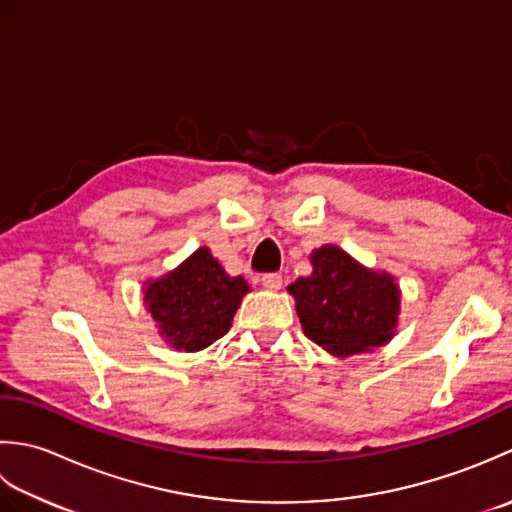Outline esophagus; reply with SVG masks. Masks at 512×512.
Returning <instances> with one entry per match:
<instances>
[{
	"mask_svg": "<svg viewBox=\"0 0 512 512\" xmlns=\"http://www.w3.org/2000/svg\"><path fill=\"white\" fill-rule=\"evenodd\" d=\"M263 287L269 289V291H278L280 287H283V276H280V274H265L263 276Z\"/></svg>",
	"mask_w": 512,
	"mask_h": 512,
	"instance_id": "obj_1",
	"label": "esophagus"
}]
</instances>
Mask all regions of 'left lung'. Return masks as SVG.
Masks as SVG:
<instances>
[{
    "label": "left lung",
    "instance_id": "1",
    "mask_svg": "<svg viewBox=\"0 0 512 512\" xmlns=\"http://www.w3.org/2000/svg\"><path fill=\"white\" fill-rule=\"evenodd\" d=\"M314 271L287 289L296 298L302 331L331 356L349 358L387 344L398 325L400 287L336 245L311 254Z\"/></svg>",
    "mask_w": 512,
    "mask_h": 512
}]
</instances>
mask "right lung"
Returning <instances> with one entry per match:
<instances>
[{
  "mask_svg": "<svg viewBox=\"0 0 512 512\" xmlns=\"http://www.w3.org/2000/svg\"><path fill=\"white\" fill-rule=\"evenodd\" d=\"M247 291L243 276H227L210 249L198 247L179 267L145 283V307L170 347L194 353L225 336Z\"/></svg>",
  "mask_w": 512,
  "mask_h": 512,
  "instance_id": "right-lung-1",
  "label": "right lung"
}]
</instances>
